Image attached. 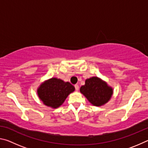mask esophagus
I'll return each instance as SVG.
<instances>
[{"label":"esophagus","mask_w":148,"mask_h":148,"mask_svg":"<svg viewBox=\"0 0 148 148\" xmlns=\"http://www.w3.org/2000/svg\"><path fill=\"white\" fill-rule=\"evenodd\" d=\"M74 87H75V89H76V91H78V89H79V86L77 84H76L74 86Z\"/></svg>","instance_id":"obj_1"}]
</instances>
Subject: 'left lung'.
<instances>
[{"mask_svg": "<svg viewBox=\"0 0 148 148\" xmlns=\"http://www.w3.org/2000/svg\"><path fill=\"white\" fill-rule=\"evenodd\" d=\"M80 92L95 106L106 104L112 98L114 90L111 86L100 77L93 76L86 79L85 85L80 87Z\"/></svg>", "mask_w": 148, "mask_h": 148, "instance_id": "1", "label": "left lung"}]
</instances>
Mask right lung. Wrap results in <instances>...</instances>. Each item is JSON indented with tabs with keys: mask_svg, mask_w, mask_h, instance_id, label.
I'll list each match as a JSON object with an SVG mask.
<instances>
[{
	"mask_svg": "<svg viewBox=\"0 0 148 148\" xmlns=\"http://www.w3.org/2000/svg\"><path fill=\"white\" fill-rule=\"evenodd\" d=\"M74 90L75 87L69 82L51 77L40 85L37 94L44 104L52 108H57Z\"/></svg>",
	"mask_w": 148,
	"mask_h": 148,
	"instance_id": "add662e5",
	"label": "right lung"
}]
</instances>
